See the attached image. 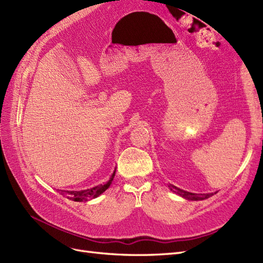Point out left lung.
I'll list each match as a JSON object with an SVG mask.
<instances>
[{
    "instance_id": "left-lung-1",
    "label": "left lung",
    "mask_w": 263,
    "mask_h": 263,
    "mask_svg": "<svg viewBox=\"0 0 263 263\" xmlns=\"http://www.w3.org/2000/svg\"><path fill=\"white\" fill-rule=\"evenodd\" d=\"M174 193H177L178 195L186 198V200L190 201H201V200H206L213 195V193H206V194H196V193H191V192H186V191H183L177 186H173L171 189Z\"/></svg>"
}]
</instances>
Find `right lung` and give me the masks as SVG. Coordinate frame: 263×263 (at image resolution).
I'll use <instances>...</instances> for the list:
<instances>
[{"mask_svg": "<svg viewBox=\"0 0 263 263\" xmlns=\"http://www.w3.org/2000/svg\"><path fill=\"white\" fill-rule=\"evenodd\" d=\"M114 177H115V171L112 174L110 179L108 180V182L105 183V184L97 185V186H94L92 189L82 190V191H63V190H60V194L63 195V196H66L67 198H69V200H72V201H76V202L89 201V200H92V198L98 197L99 195H101L103 192H104V191H106L109 187L110 183H112Z\"/></svg>", "mask_w": 263, "mask_h": 263, "instance_id": "add662e5", "label": "right lung"}]
</instances>
